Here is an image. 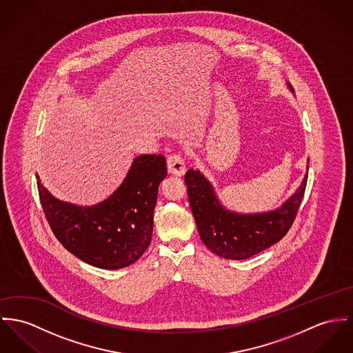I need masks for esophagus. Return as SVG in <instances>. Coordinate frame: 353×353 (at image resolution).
Returning a JSON list of instances; mask_svg holds the SVG:
<instances>
[{
    "label": "esophagus",
    "instance_id": "34e87169",
    "mask_svg": "<svg viewBox=\"0 0 353 353\" xmlns=\"http://www.w3.org/2000/svg\"><path fill=\"white\" fill-rule=\"evenodd\" d=\"M168 163V172L174 176H183L187 172V166L181 156L179 154H170L166 160Z\"/></svg>",
    "mask_w": 353,
    "mask_h": 353
}]
</instances>
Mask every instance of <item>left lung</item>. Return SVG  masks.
<instances>
[{"label": "left lung", "mask_w": 353, "mask_h": 353, "mask_svg": "<svg viewBox=\"0 0 353 353\" xmlns=\"http://www.w3.org/2000/svg\"><path fill=\"white\" fill-rule=\"evenodd\" d=\"M289 88L294 92L289 83ZM309 169V165H307ZM307 181V172L296 193L279 208L263 214H236L217 200L214 187L199 172L185 174L192 214L203 243L225 259H247L279 242L297 216Z\"/></svg>", "instance_id": "left-lung-1"}]
</instances>
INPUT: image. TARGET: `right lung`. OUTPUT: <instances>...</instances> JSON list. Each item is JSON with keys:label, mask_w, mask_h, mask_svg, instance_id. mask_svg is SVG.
<instances>
[{"label": "right lung", "mask_w": 353, "mask_h": 353, "mask_svg": "<svg viewBox=\"0 0 353 353\" xmlns=\"http://www.w3.org/2000/svg\"><path fill=\"white\" fill-rule=\"evenodd\" d=\"M166 173L163 154L138 156L121 187L91 207L54 199L36 177L43 211L57 241L83 262L117 270L134 263L150 244L159 185Z\"/></svg>", "instance_id": "right-lung-1"}]
</instances>
